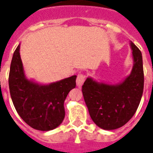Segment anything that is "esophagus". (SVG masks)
<instances>
[{"instance_id":"34e87169","label":"esophagus","mask_w":153,"mask_h":153,"mask_svg":"<svg viewBox=\"0 0 153 153\" xmlns=\"http://www.w3.org/2000/svg\"><path fill=\"white\" fill-rule=\"evenodd\" d=\"M84 80H85V76L84 74H79L76 78V86L78 88H81L83 84H84Z\"/></svg>"}]
</instances>
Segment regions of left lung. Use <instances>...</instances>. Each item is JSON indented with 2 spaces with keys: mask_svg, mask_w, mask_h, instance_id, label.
I'll return each instance as SVG.
<instances>
[{
  "mask_svg": "<svg viewBox=\"0 0 153 153\" xmlns=\"http://www.w3.org/2000/svg\"><path fill=\"white\" fill-rule=\"evenodd\" d=\"M133 56L131 74L115 84L86 79L82 87L84 101L91 118L102 129L115 130L123 127L135 113L144 88L142 55L130 42Z\"/></svg>",
  "mask_w": 153,
  "mask_h": 153,
  "instance_id": "left-lung-1",
  "label": "left lung"
}]
</instances>
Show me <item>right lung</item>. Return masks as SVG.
Wrapping results in <instances>:
<instances>
[{
  "instance_id": "right-lung-1",
  "label": "right lung",
  "mask_w": 153,
  "mask_h": 153,
  "mask_svg": "<svg viewBox=\"0 0 153 153\" xmlns=\"http://www.w3.org/2000/svg\"><path fill=\"white\" fill-rule=\"evenodd\" d=\"M20 45L14 52L10 67V94L20 117L38 131L55 129L65 118L64 102L75 88L76 76L49 84H41L25 75L20 57Z\"/></svg>"
}]
</instances>
